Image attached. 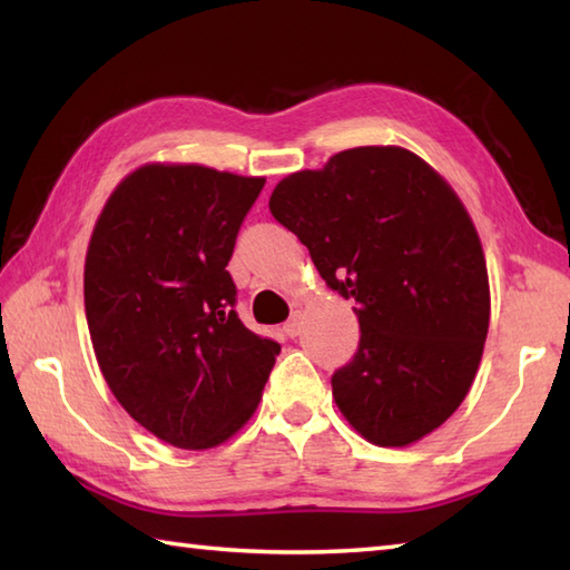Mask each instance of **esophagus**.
Segmentation results:
<instances>
[{"label": "esophagus", "instance_id": "obj_1", "mask_svg": "<svg viewBox=\"0 0 570 570\" xmlns=\"http://www.w3.org/2000/svg\"><path fill=\"white\" fill-rule=\"evenodd\" d=\"M301 325H304V321H301V313H294V316L284 323V333L288 337H298L301 335Z\"/></svg>", "mask_w": 570, "mask_h": 570}]
</instances>
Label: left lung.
Masks as SVG:
<instances>
[{
  "mask_svg": "<svg viewBox=\"0 0 570 570\" xmlns=\"http://www.w3.org/2000/svg\"><path fill=\"white\" fill-rule=\"evenodd\" d=\"M269 210L333 292L355 298L360 343L333 372L343 416L409 445L463 402L485 347V254L451 186L399 147H357L284 178Z\"/></svg>",
  "mask_w": 570,
  "mask_h": 570,
  "instance_id": "obj_1",
  "label": "left lung"
}]
</instances>
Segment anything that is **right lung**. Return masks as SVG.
<instances>
[{"instance_id":"obj_1","label":"right lung","mask_w":570,"mask_h":570,"mask_svg":"<svg viewBox=\"0 0 570 570\" xmlns=\"http://www.w3.org/2000/svg\"><path fill=\"white\" fill-rule=\"evenodd\" d=\"M264 178L137 168L102 208L85 259V316L127 414L186 451L245 426L278 345L239 321L225 269Z\"/></svg>"}]
</instances>
